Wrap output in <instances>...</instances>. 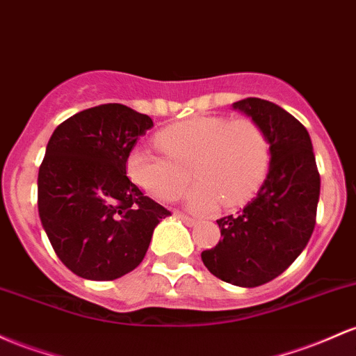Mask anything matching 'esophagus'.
<instances>
[{"instance_id":"34e87169","label":"esophagus","mask_w":356,"mask_h":356,"mask_svg":"<svg viewBox=\"0 0 356 356\" xmlns=\"http://www.w3.org/2000/svg\"><path fill=\"white\" fill-rule=\"evenodd\" d=\"M175 216L177 218H181L182 221L186 222V225H189V226H194L197 222V220L196 218H191V216H187V214H184V213H175Z\"/></svg>"}]
</instances>
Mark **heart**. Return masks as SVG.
<instances>
[{"label":"heart","instance_id":"1","mask_svg":"<svg viewBox=\"0 0 356 356\" xmlns=\"http://www.w3.org/2000/svg\"><path fill=\"white\" fill-rule=\"evenodd\" d=\"M157 145L168 159L148 147L128 154L131 181L152 196L172 201L179 197L189 167L196 184L186 194V204L199 213L218 206L232 208L261 184L270 162L265 131L250 118L196 116L159 131Z\"/></svg>","mask_w":356,"mask_h":356}]
</instances>
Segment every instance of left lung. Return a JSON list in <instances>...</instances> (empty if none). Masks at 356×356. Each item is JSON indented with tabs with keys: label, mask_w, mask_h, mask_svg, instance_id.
Masks as SVG:
<instances>
[{
	"label": "left lung",
	"mask_w": 356,
	"mask_h": 356,
	"mask_svg": "<svg viewBox=\"0 0 356 356\" xmlns=\"http://www.w3.org/2000/svg\"><path fill=\"white\" fill-rule=\"evenodd\" d=\"M232 106L260 124L270 162L252 201L216 221L222 240L204 250L201 259L218 279L257 287L279 277L306 248L316 225L321 179L311 136L291 113L260 97Z\"/></svg>",
	"instance_id": "obj_1"
}]
</instances>
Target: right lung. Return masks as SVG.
<instances>
[{
    "label": "right lung",
    "instance_id": "1",
    "mask_svg": "<svg viewBox=\"0 0 356 356\" xmlns=\"http://www.w3.org/2000/svg\"><path fill=\"white\" fill-rule=\"evenodd\" d=\"M154 127L150 116L109 103L56 128L38 170V214L62 264L88 280H115L145 257L169 216L128 179L127 159Z\"/></svg>",
    "mask_w": 356,
    "mask_h": 356
}]
</instances>
